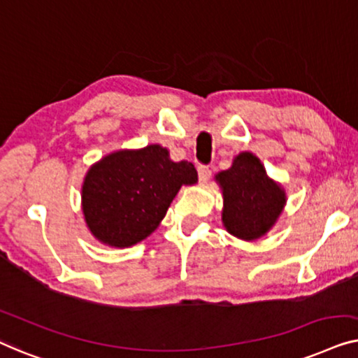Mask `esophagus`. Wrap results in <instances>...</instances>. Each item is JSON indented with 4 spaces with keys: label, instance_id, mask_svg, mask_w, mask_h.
<instances>
[{
    "label": "esophagus",
    "instance_id": "34e87169",
    "mask_svg": "<svg viewBox=\"0 0 358 358\" xmlns=\"http://www.w3.org/2000/svg\"><path fill=\"white\" fill-rule=\"evenodd\" d=\"M198 177H199L201 183H206V181L209 180L210 169L208 167V165H199V167H198Z\"/></svg>",
    "mask_w": 358,
    "mask_h": 358
}]
</instances>
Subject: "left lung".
Returning a JSON list of instances; mask_svg holds the SVG:
<instances>
[{
    "label": "left lung",
    "instance_id": "obj_1",
    "mask_svg": "<svg viewBox=\"0 0 358 358\" xmlns=\"http://www.w3.org/2000/svg\"><path fill=\"white\" fill-rule=\"evenodd\" d=\"M214 180L222 189V224L230 235L255 241L274 227L287 203L285 189L253 152L235 155L231 167Z\"/></svg>",
    "mask_w": 358,
    "mask_h": 358
}]
</instances>
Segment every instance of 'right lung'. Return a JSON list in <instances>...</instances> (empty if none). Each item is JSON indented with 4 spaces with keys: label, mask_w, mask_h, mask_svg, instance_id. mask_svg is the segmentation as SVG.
Masks as SVG:
<instances>
[{
    "label": "right lung",
    "mask_w": 358,
    "mask_h": 358,
    "mask_svg": "<svg viewBox=\"0 0 358 358\" xmlns=\"http://www.w3.org/2000/svg\"><path fill=\"white\" fill-rule=\"evenodd\" d=\"M196 183L194 165L173 162L160 144L113 150L90 165L84 177L85 225L100 243L128 248L159 227L181 186Z\"/></svg>",
    "instance_id": "obj_1"
}]
</instances>
